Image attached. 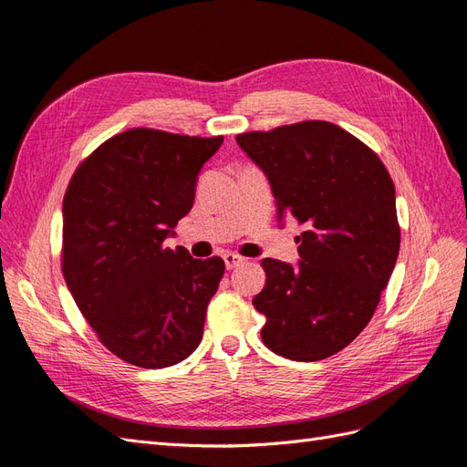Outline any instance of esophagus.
<instances>
[{
    "label": "esophagus",
    "mask_w": 467,
    "mask_h": 467,
    "mask_svg": "<svg viewBox=\"0 0 467 467\" xmlns=\"http://www.w3.org/2000/svg\"><path fill=\"white\" fill-rule=\"evenodd\" d=\"M223 263H225V268H228V271H234V268L242 266V265L245 263V259L235 255V253H225V255H223Z\"/></svg>",
    "instance_id": "obj_1"
}]
</instances>
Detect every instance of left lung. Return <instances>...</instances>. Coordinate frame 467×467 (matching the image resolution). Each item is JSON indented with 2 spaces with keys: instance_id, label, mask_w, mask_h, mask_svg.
Here are the masks:
<instances>
[{
  "instance_id": "8db88e82",
  "label": "left lung",
  "mask_w": 467,
  "mask_h": 467,
  "mask_svg": "<svg viewBox=\"0 0 467 467\" xmlns=\"http://www.w3.org/2000/svg\"><path fill=\"white\" fill-rule=\"evenodd\" d=\"M235 140L271 182L278 220L306 225L298 265L261 263L263 343L298 362L333 357L368 325L398 261L393 181L368 146L325 120Z\"/></svg>"
}]
</instances>
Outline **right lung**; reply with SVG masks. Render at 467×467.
<instances>
[{
    "mask_svg": "<svg viewBox=\"0 0 467 467\" xmlns=\"http://www.w3.org/2000/svg\"><path fill=\"white\" fill-rule=\"evenodd\" d=\"M222 142L132 129L99 146L67 185V290L99 341L140 368L173 366L202 341L225 265L163 242L189 214L196 177Z\"/></svg>",
    "mask_w": 467,
    "mask_h": 467,
    "instance_id": "add662e5",
    "label": "right lung"
}]
</instances>
